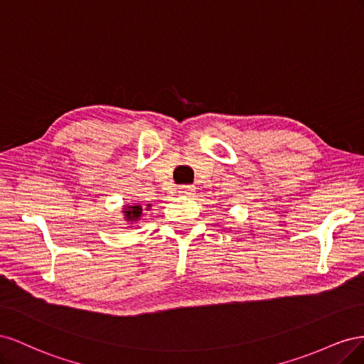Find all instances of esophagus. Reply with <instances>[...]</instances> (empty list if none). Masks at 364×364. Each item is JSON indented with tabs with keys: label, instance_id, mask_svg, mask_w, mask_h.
<instances>
[{
	"label": "esophagus",
	"instance_id": "esophagus-1",
	"mask_svg": "<svg viewBox=\"0 0 364 364\" xmlns=\"http://www.w3.org/2000/svg\"><path fill=\"white\" fill-rule=\"evenodd\" d=\"M178 193L181 196H191L194 194V186H190V185H182L178 188Z\"/></svg>",
	"mask_w": 364,
	"mask_h": 364
}]
</instances>
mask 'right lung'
<instances>
[{"label": "right lung", "instance_id": "right-lung-1", "mask_svg": "<svg viewBox=\"0 0 364 364\" xmlns=\"http://www.w3.org/2000/svg\"><path fill=\"white\" fill-rule=\"evenodd\" d=\"M151 208L150 203H147L146 208H142L141 205H136V203H132V205H124L123 206V215H124V222L127 225V228H134V225L136 226V223L141 220L142 215H146L144 213L149 211V209Z\"/></svg>", "mask_w": 364, "mask_h": 364}]
</instances>
